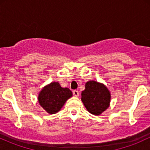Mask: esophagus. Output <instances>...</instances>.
Here are the masks:
<instances>
[{
	"label": "esophagus",
	"mask_w": 150,
	"mask_h": 150,
	"mask_svg": "<svg viewBox=\"0 0 150 150\" xmlns=\"http://www.w3.org/2000/svg\"><path fill=\"white\" fill-rule=\"evenodd\" d=\"M73 95L75 96V97H78L79 96V92L77 90H76V89H75V90L73 91Z\"/></svg>",
	"instance_id": "obj_1"
}]
</instances>
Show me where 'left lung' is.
<instances>
[{
  "label": "left lung",
  "mask_w": 150,
  "mask_h": 150,
  "mask_svg": "<svg viewBox=\"0 0 150 150\" xmlns=\"http://www.w3.org/2000/svg\"><path fill=\"white\" fill-rule=\"evenodd\" d=\"M81 96L86 108L92 114L100 115L109 106V91L104 85L95 81H89L85 84V89Z\"/></svg>",
  "instance_id": "8db88e82"
}]
</instances>
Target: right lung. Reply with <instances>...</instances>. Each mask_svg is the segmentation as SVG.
<instances>
[{
    "mask_svg": "<svg viewBox=\"0 0 150 150\" xmlns=\"http://www.w3.org/2000/svg\"><path fill=\"white\" fill-rule=\"evenodd\" d=\"M73 96L68 88H63L58 82H51L41 91L39 102L50 114L60 111L65 101Z\"/></svg>",
    "mask_w": 150,
    "mask_h": 150,
    "instance_id": "obj_1",
    "label": "right lung"
}]
</instances>
